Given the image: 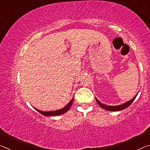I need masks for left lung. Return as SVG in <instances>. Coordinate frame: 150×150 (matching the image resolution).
Returning a JSON list of instances; mask_svg holds the SVG:
<instances>
[{"label":"left lung","instance_id":"8db88e82","mask_svg":"<svg viewBox=\"0 0 150 150\" xmlns=\"http://www.w3.org/2000/svg\"><path fill=\"white\" fill-rule=\"evenodd\" d=\"M137 95V94H136V95H135L134 97H133L131 100L127 101V102H126L125 103H123V104L120 105H117V106H109V105H106L104 104H102L100 101H98V99H96V102L98 103V104L101 107L103 108V109H104L107 110H109V111H118V110H123L126 109V108H127L129 106L131 103H132L134 100L136 98V96Z\"/></svg>","mask_w":150,"mask_h":150}]
</instances>
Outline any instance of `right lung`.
Masks as SVG:
<instances>
[{
	"instance_id": "right-lung-1",
	"label": "right lung",
	"mask_w": 150,
	"mask_h": 150,
	"mask_svg": "<svg viewBox=\"0 0 150 150\" xmlns=\"http://www.w3.org/2000/svg\"><path fill=\"white\" fill-rule=\"evenodd\" d=\"M73 100H74V98L68 103V105H66L65 106V107L62 108V109H60L59 110H52V111H42V110L37 109H35H35L36 110H38L39 112H40L41 114L44 115V116H56V115L64 114V113H65V112H67L68 110L70 109L71 106H72V103H73Z\"/></svg>"
}]
</instances>
